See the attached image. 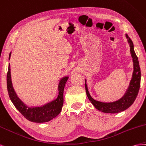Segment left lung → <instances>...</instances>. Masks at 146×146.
I'll list each match as a JSON object with an SVG mask.
<instances>
[{
  "label": "left lung",
  "mask_w": 146,
  "mask_h": 146,
  "mask_svg": "<svg viewBox=\"0 0 146 146\" xmlns=\"http://www.w3.org/2000/svg\"><path fill=\"white\" fill-rule=\"evenodd\" d=\"M128 41L130 44V52L133 58V64H134V71H133V77L130 82V86L126 94L119 100L113 103H102L95 100L90 95L87 85L85 83L86 91L87 97L93 105L99 111L106 113H117L125 111L128 108L134 103L139 92L140 83H141V70L139 65L138 58L137 57L133 48V43L131 40L127 35Z\"/></svg>",
  "instance_id": "1"
}]
</instances>
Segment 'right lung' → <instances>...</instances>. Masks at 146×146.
I'll use <instances>...</instances> for the list:
<instances>
[{
  "mask_svg": "<svg viewBox=\"0 0 146 146\" xmlns=\"http://www.w3.org/2000/svg\"><path fill=\"white\" fill-rule=\"evenodd\" d=\"M11 53L9 55V59ZM68 77L62 78L59 84V95L56 100L41 107L29 108L26 106L18 97L12 86L10 74V65L8 66L7 74V84L8 95L12 103L24 117L31 122L43 123L55 118L59 114L64 103V90Z\"/></svg>",
  "mask_w": 146,
  "mask_h": 146,
  "instance_id": "1",
  "label": "right lung"
}]
</instances>
